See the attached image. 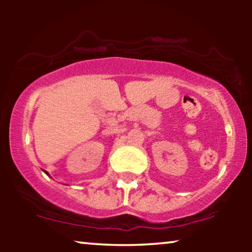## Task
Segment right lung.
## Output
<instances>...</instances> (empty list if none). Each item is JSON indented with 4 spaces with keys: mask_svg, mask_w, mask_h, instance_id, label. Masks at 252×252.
<instances>
[{
    "mask_svg": "<svg viewBox=\"0 0 252 252\" xmlns=\"http://www.w3.org/2000/svg\"><path fill=\"white\" fill-rule=\"evenodd\" d=\"M46 173H47V172H46ZM47 174H48V173H47Z\"/></svg>",
    "mask_w": 252,
    "mask_h": 252,
    "instance_id": "1",
    "label": "right lung"
}]
</instances>
